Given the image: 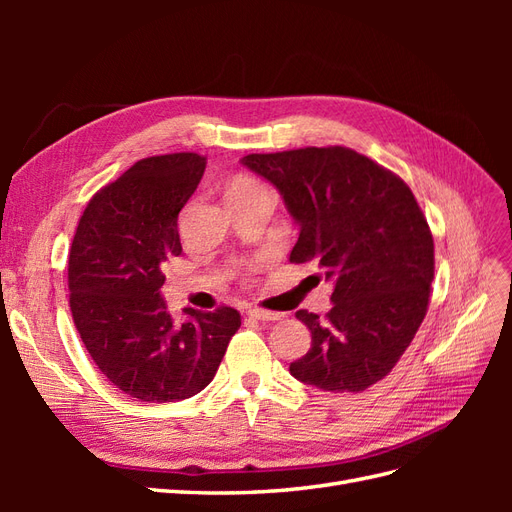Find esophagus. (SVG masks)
Here are the masks:
<instances>
[{
    "mask_svg": "<svg viewBox=\"0 0 512 512\" xmlns=\"http://www.w3.org/2000/svg\"><path fill=\"white\" fill-rule=\"evenodd\" d=\"M247 314L256 320H262V322H275V320L284 318V314H280V312H269V309H260V307H252Z\"/></svg>",
    "mask_w": 512,
    "mask_h": 512,
    "instance_id": "obj_1",
    "label": "esophagus"
}]
</instances>
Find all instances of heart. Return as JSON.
I'll return each mask as SVG.
<instances>
[{
  "label": "heart",
  "instance_id": "1",
  "mask_svg": "<svg viewBox=\"0 0 512 512\" xmlns=\"http://www.w3.org/2000/svg\"><path fill=\"white\" fill-rule=\"evenodd\" d=\"M254 190H265V185L252 177H237L230 183L228 194H239V192H254Z\"/></svg>",
  "mask_w": 512,
  "mask_h": 512
}]
</instances>
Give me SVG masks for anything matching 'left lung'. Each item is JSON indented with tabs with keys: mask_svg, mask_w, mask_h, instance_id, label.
<instances>
[{
	"mask_svg": "<svg viewBox=\"0 0 512 512\" xmlns=\"http://www.w3.org/2000/svg\"><path fill=\"white\" fill-rule=\"evenodd\" d=\"M243 166L280 190L299 241L290 262L333 282L331 312L299 309L312 348L290 374L331 393L369 389L406 352L427 314L433 237L404 179L348 147L250 153Z\"/></svg>",
	"mask_w": 512,
	"mask_h": 512,
	"instance_id": "8db88e82",
	"label": "left lung"
}]
</instances>
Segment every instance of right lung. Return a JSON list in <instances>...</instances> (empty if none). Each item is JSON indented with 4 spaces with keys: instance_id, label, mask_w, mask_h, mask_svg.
<instances>
[{
    "instance_id": "add662e5",
    "label": "right lung",
    "mask_w": 512,
    "mask_h": 512,
    "mask_svg": "<svg viewBox=\"0 0 512 512\" xmlns=\"http://www.w3.org/2000/svg\"><path fill=\"white\" fill-rule=\"evenodd\" d=\"M198 153L138 160L85 207L68 256L70 312L87 352L115 389L166 404L200 393L241 327L232 307L170 316L162 267L181 254L179 211L205 173Z\"/></svg>"
}]
</instances>
